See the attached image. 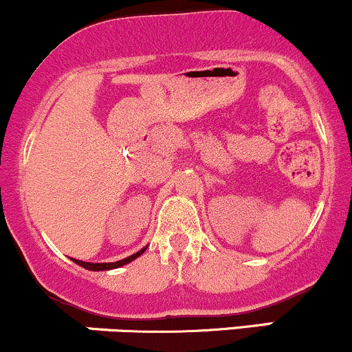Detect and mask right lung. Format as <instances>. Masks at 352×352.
<instances>
[{
  "label": "right lung",
  "instance_id": "right-lung-1",
  "mask_svg": "<svg viewBox=\"0 0 352 352\" xmlns=\"http://www.w3.org/2000/svg\"><path fill=\"white\" fill-rule=\"evenodd\" d=\"M146 248H147V247L141 248V250H139V252H135L134 255L127 256V258H124V260H119V262H109V263H92V262H82V260H75V258H72V260H74V262L77 263V265H80V267L87 268V270H92V272H100V270H112V268H119V267H122V265H127V263H131L132 260H135V258H138V256H141L142 253L146 252Z\"/></svg>",
  "mask_w": 352,
  "mask_h": 352
}]
</instances>
